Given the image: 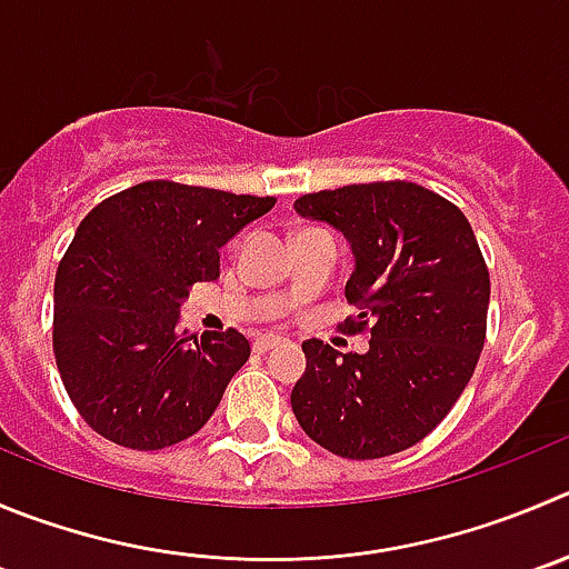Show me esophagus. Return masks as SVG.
I'll use <instances>...</instances> for the list:
<instances>
[{"instance_id": "34e87169", "label": "esophagus", "mask_w": 569, "mask_h": 569, "mask_svg": "<svg viewBox=\"0 0 569 569\" xmlns=\"http://www.w3.org/2000/svg\"><path fill=\"white\" fill-rule=\"evenodd\" d=\"M279 343H284V338H281V335L264 332V335H259L257 340H253V349H257V351H268V349H273V346H279Z\"/></svg>"}]
</instances>
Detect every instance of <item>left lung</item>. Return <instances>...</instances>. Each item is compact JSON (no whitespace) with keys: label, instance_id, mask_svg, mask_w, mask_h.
Listing matches in <instances>:
<instances>
[{"label":"left lung","instance_id":"left-lung-1","mask_svg":"<svg viewBox=\"0 0 569 569\" xmlns=\"http://www.w3.org/2000/svg\"><path fill=\"white\" fill-rule=\"evenodd\" d=\"M349 242L346 299L369 323L366 355L305 340L307 369L290 405L301 430L351 461L402 452L450 413L486 340L489 270L450 200L405 181L323 189L293 203Z\"/></svg>","mask_w":569,"mask_h":569}]
</instances>
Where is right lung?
I'll return each instance as SVG.
<instances>
[{"label":"right lung","mask_w":569,"mask_h":569,"mask_svg":"<svg viewBox=\"0 0 569 569\" xmlns=\"http://www.w3.org/2000/svg\"><path fill=\"white\" fill-rule=\"evenodd\" d=\"M273 203L144 181L86 214L58 264L52 346L91 430L164 450L212 419L251 343L237 329H181V305L194 281L220 279V248Z\"/></svg>","instance_id":"right-lung-1"}]
</instances>
